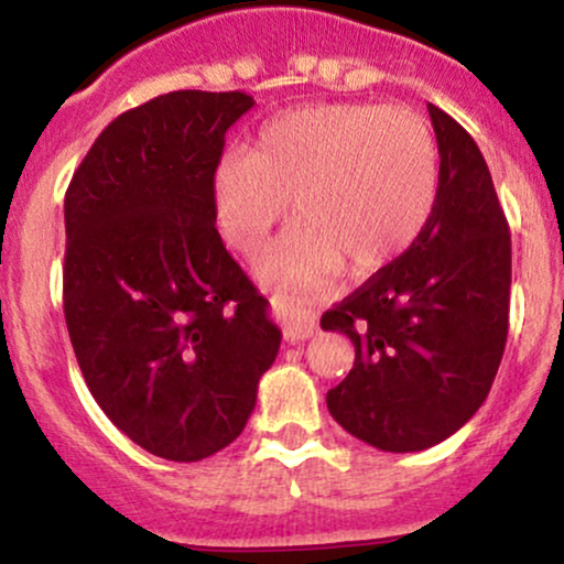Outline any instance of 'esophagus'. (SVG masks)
Segmentation results:
<instances>
[{
    "label": "esophagus",
    "instance_id": "esophagus-1",
    "mask_svg": "<svg viewBox=\"0 0 564 564\" xmlns=\"http://www.w3.org/2000/svg\"><path fill=\"white\" fill-rule=\"evenodd\" d=\"M270 302H273L278 321H281L283 336H286L289 341L307 339V336L315 334V328H318V315H315L313 310L302 307L300 302L289 300L286 294H273L270 296Z\"/></svg>",
    "mask_w": 564,
    "mask_h": 564
}]
</instances>
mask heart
I'll list each match as a JSON object with an SVG mask.
<instances>
[{"mask_svg": "<svg viewBox=\"0 0 564 564\" xmlns=\"http://www.w3.org/2000/svg\"><path fill=\"white\" fill-rule=\"evenodd\" d=\"M437 174L435 134L413 108L318 102L270 119L251 151L225 153L212 200L225 241L251 254L294 198L300 223L262 273L310 291L345 262L371 273L403 254L432 215Z\"/></svg>", "mask_w": 564, "mask_h": 564, "instance_id": "obj_1", "label": "heart"}]
</instances>
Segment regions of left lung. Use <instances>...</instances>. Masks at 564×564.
Listing matches in <instances>:
<instances>
[{"label": "left lung", "mask_w": 564, "mask_h": 564, "mask_svg": "<svg viewBox=\"0 0 564 564\" xmlns=\"http://www.w3.org/2000/svg\"><path fill=\"white\" fill-rule=\"evenodd\" d=\"M440 151L432 215L398 260L321 318L355 345L326 394L349 435L379 451L443 443L488 398L509 334L511 238L471 134L426 106Z\"/></svg>", "instance_id": "left-lung-1"}]
</instances>
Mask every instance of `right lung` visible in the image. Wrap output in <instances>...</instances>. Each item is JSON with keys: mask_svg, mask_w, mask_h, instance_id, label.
<instances>
[{"mask_svg": "<svg viewBox=\"0 0 564 564\" xmlns=\"http://www.w3.org/2000/svg\"><path fill=\"white\" fill-rule=\"evenodd\" d=\"M246 93L159 95L116 116L66 191L63 313L89 392L166 462L243 432L281 332L215 228L212 177Z\"/></svg>", "mask_w": 564, "mask_h": 564, "instance_id": "1", "label": "right lung"}]
</instances>
